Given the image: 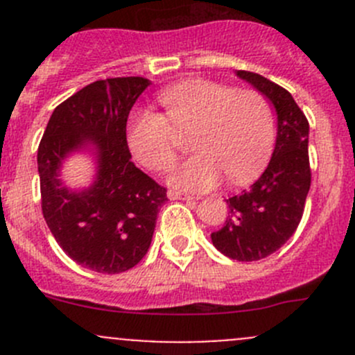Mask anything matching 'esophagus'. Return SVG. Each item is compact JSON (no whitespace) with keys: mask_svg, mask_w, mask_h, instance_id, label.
Segmentation results:
<instances>
[{"mask_svg":"<svg viewBox=\"0 0 355 355\" xmlns=\"http://www.w3.org/2000/svg\"><path fill=\"white\" fill-rule=\"evenodd\" d=\"M168 198L173 199V200H177V199H194V198H192V196L184 194V192H180V191H175V189L168 191Z\"/></svg>","mask_w":355,"mask_h":355,"instance_id":"esophagus-1","label":"esophagus"}]
</instances>
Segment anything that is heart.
I'll use <instances>...</instances> for the list:
<instances>
[{"instance_id":"b5f03b06","label":"heart","mask_w":355,"mask_h":355,"mask_svg":"<svg viewBox=\"0 0 355 355\" xmlns=\"http://www.w3.org/2000/svg\"><path fill=\"white\" fill-rule=\"evenodd\" d=\"M164 114L137 110L127 125V142L135 159L148 170L175 166L182 137L196 156L171 175V184L187 191H209L225 175L235 185L256 180L275 146V116L261 92L220 82L191 78L159 94Z\"/></svg>"}]
</instances>
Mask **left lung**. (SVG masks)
<instances>
[{
    "instance_id": "1",
    "label": "left lung",
    "mask_w": 355,
    "mask_h": 355,
    "mask_svg": "<svg viewBox=\"0 0 355 355\" xmlns=\"http://www.w3.org/2000/svg\"><path fill=\"white\" fill-rule=\"evenodd\" d=\"M237 75L277 108V146L268 168L250 189L227 199L230 213L223 227L211 234V241L230 259L259 261L277 252L302 220L311 187L309 121L287 89L254 71L239 70Z\"/></svg>"
}]
</instances>
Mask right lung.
<instances>
[{
    "label": "right lung",
    "instance_id": "obj_1",
    "mask_svg": "<svg viewBox=\"0 0 355 355\" xmlns=\"http://www.w3.org/2000/svg\"><path fill=\"white\" fill-rule=\"evenodd\" d=\"M149 85L144 77L96 80L58 105L39 142L42 216L68 257L114 275L148 252L166 189L139 170L127 144V118ZM85 141L98 149L95 185L70 193L58 180L62 157Z\"/></svg>",
    "mask_w": 355,
    "mask_h": 355
}]
</instances>
